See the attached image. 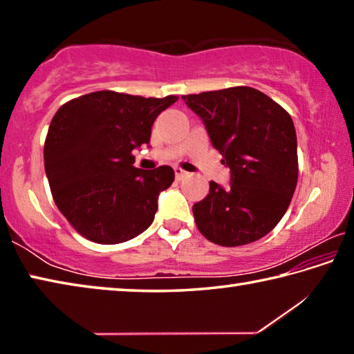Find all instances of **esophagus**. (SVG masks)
<instances>
[{"label": "esophagus", "mask_w": 354, "mask_h": 354, "mask_svg": "<svg viewBox=\"0 0 354 354\" xmlns=\"http://www.w3.org/2000/svg\"><path fill=\"white\" fill-rule=\"evenodd\" d=\"M175 176H176V179H183V178L187 176V171L183 170V169H179V167H176V169H175Z\"/></svg>", "instance_id": "1"}]
</instances>
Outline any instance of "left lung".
I'll use <instances>...</instances> for the list:
<instances>
[{
	"label": "left lung",
	"mask_w": 354,
	"mask_h": 354,
	"mask_svg": "<svg viewBox=\"0 0 354 354\" xmlns=\"http://www.w3.org/2000/svg\"><path fill=\"white\" fill-rule=\"evenodd\" d=\"M205 123L212 147L231 170L230 187L209 183L195 203V223L207 241L239 247L267 236L290 205L298 179L292 117L253 87L183 95Z\"/></svg>",
	"instance_id": "obj_1"
}]
</instances>
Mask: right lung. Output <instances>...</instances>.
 Listing matches in <instances>:
<instances>
[{
  "label": "right lung",
  "instance_id": "add662e5",
  "mask_svg": "<svg viewBox=\"0 0 354 354\" xmlns=\"http://www.w3.org/2000/svg\"><path fill=\"white\" fill-rule=\"evenodd\" d=\"M176 100L100 91L59 107L44 147L45 171L56 206L82 237L122 243L153 223L175 171L136 169L133 149L149 143L154 120Z\"/></svg>",
  "mask_w": 354,
  "mask_h": 354
}]
</instances>
